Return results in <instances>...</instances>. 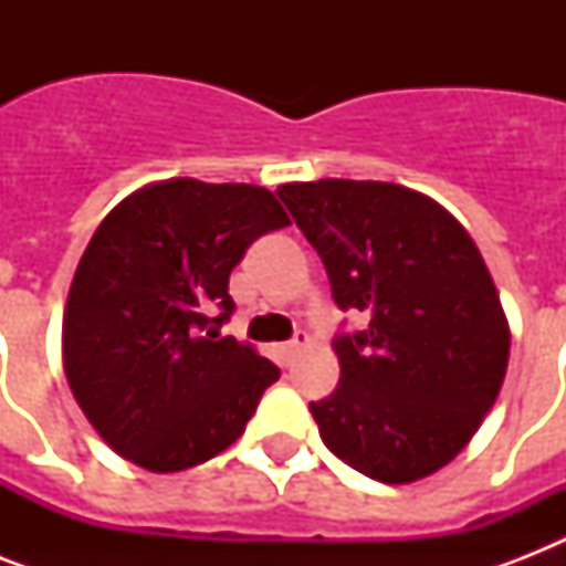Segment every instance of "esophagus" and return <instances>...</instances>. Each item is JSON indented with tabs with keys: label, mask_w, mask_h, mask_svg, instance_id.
<instances>
[{
	"label": "esophagus",
	"mask_w": 566,
	"mask_h": 566,
	"mask_svg": "<svg viewBox=\"0 0 566 566\" xmlns=\"http://www.w3.org/2000/svg\"><path fill=\"white\" fill-rule=\"evenodd\" d=\"M308 346H311V335H308V332H296L291 344L282 346V358H284V361H291V358H296V353H302V349H308Z\"/></svg>",
	"instance_id": "obj_1"
}]
</instances>
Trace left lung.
I'll use <instances>...</instances> for the list:
<instances>
[{
    "mask_svg": "<svg viewBox=\"0 0 566 566\" xmlns=\"http://www.w3.org/2000/svg\"><path fill=\"white\" fill-rule=\"evenodd\" d=\"M367 332L337 337L340 381L311 402L340 461L385 484L447 467L509 370L511 328L482 252L431 196L394 181L319 179L275 190Z\"/></svg>",
    "mask_w": 566,
    "mask_h": 566,
    "instance_id": "obj_1",
    "label": "left lung"
}]
</instances>
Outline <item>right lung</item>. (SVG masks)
Returning a JSON list of instances; mask_svg holds the SVG:
<instances>
[{
    "label": "right lung",
    "instance_id": "obj_1",
    "mask_svg": "<svg viewBox=\"0 0 566 566\" xmlns=\"http://www.w3.org/2000/svg\"><path fill=\"white\" fill-rule=\"evenodd\" d=\"M287 222L258 185L164 179L128 193L93 231L61 346L75 402L119 458L179 473L243 434L279 367L220 337L234 311L229 275L252 240Z\"/></svg>",
    "mask_w": 566,
    "mask_h": 566
}]
</instances>
